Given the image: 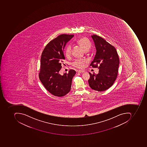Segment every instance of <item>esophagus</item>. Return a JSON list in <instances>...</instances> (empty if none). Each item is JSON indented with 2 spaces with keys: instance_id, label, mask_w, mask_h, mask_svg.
I'll list each match as a JSON object with an SVG mask.
<instances>
[{
  "instance_id": "esophagus-1",
  "label": "esophagus",
  "mask_w": 147,
  "mask_h": 147,
  "mask_svg": "<svg viewBox=\"0 0 147 147\" xmlns=\"http://www.w3.org/2000/svg\"><path fill=\"white\" fill-rule=\"evenodd\" d=\"M77 72H78V73H84V72H85L84 71V70H79V71H77Z\"/></svg>"
}]
</instances>
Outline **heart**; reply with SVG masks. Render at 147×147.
Listing matches in <instances>:
<instances>
[{"mask_svg":"<svg viewBox=\"0 0 147 147\" xmlns=\"http://www.w3.org/2000/svg\"><path fill=\"white\" fill-rule=\"evenodd\" d=\"M77 43L80 45L85 52H87L91 47V42L88 39L86 38H82L78 40ZM71 53V45H68L65 49V55L67 57H69ZM86 61L84 60H76L72 63L73 66L77 68H81L84 67V63Z\"/></svg>","mask_w":147,"mask_h":147,"instance_id":"b5f03b06","label":"heart"}]
</instances>
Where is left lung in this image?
I'll return each mask as SVG.
<instances>
[{
    "label": "left lung",
    "mask_w": 147,
    "mask_h": 147,
    "mask_svg": "<svg viewBox=\"0 0 147 147\" xmlns=\"http://www.w3.org/2000/svg\"><path fill=\"white\" fill-rule=\"evenodd\" d=\"M96 48V53L90 63L92 67H98V74H91L88 80L90 88L98 91H103L109 88L117 77L119 59L114 46L98 36H91Z\"/></svg>",
    "instance_id": "left-lung-1"
}]
</instances>
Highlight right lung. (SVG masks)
Here are the masks:
<instances>
[{
	"label": "right lung",
	"mask_w": 147,
	"mask_h": 147,
	"mask_svg": "<svg viewBox=\"0 0 147 147\" xmlns=\"http://www.w3.org/2000/svg\"><path fill=\"white\" fill-rule=\"evenodd\" d=\"M74 36H58L46 45L41 54L40 80L47 90L57 97L66 95L70 91L72 79L76 74L75 70L71 69L67 74L61 75L59 73L65 59L64 47Z\"/></svg>",
	"instance_id": "right-lung-1"
}]
</instances>
